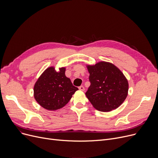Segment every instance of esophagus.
<instances>
[{"label":"esophagus","mask_w":158,"mask_h":158,"mask_svg":"<svg viewBox=\"0 0 158 158\" xmlns=\"http://www.w3.org/2000/svg\"><path fill=\"white\" fill-rule=\"evenodd\" d=\"M79 89L81 90V91H84L85 90V87L83 86H81L79 87Z\"/></svg>","instance_id":"34e87169"}]
</instances>
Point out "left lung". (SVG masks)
<instances>
[{"label": "left lung", "mask_w": 158, "mask_h": 158, "mask_svg": "<svg viewBox=\"0 0 158 158\" xmlns=\"http://www.w3.org/2000/svg\"><path fill=\"white\" fill-rule=\"evenodd\" d=\"M90 86L86 95L95 108L107 112L117 109L127 96L129 84L113 64L101 61L88 65Z\"/></svg>", "instance_id": "obj_1"}]
</instances>
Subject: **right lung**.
<instances>
[{"instance_id":"1","label":"right lung","mask_w":158,"mask_h":158,"mask_svg":"<svg viewBox=\"0 0 158 158\" xmlns=\"http://www.w3.org/2000/svg\"><path fill=\"white\" fill-rule=\"evenodd\" d=\"M65 68L56 72L52 66L47 69L34 86V97L44 108L54 111L67 104L72 95L78 90L65 76Z\"/></svg>"}]
</instances>
